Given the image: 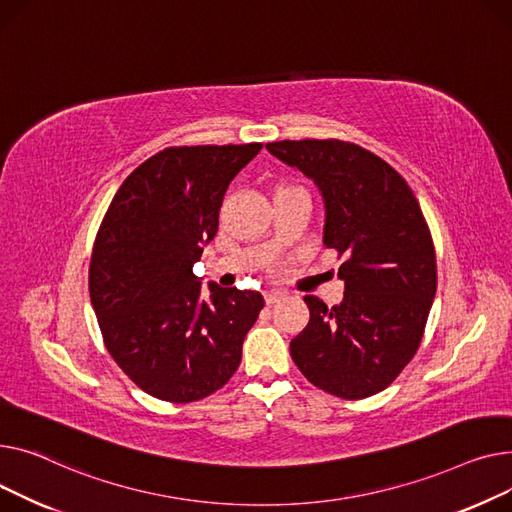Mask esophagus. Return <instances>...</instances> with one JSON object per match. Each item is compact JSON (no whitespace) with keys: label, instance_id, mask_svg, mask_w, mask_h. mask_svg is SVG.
I'll return each mask as SVG.
<instances>
[{"label":"esophagus","instance_id":"esophagus-1","mask_svg":"<svg viewBox=\"0 0 512 512\" xmlns=\"http://www.w3.org/2000/svg\"><path fill=\"white\" fill-rule=\"evenodd\" d=\"M283 297H285V293H283V291H279V289H270V291H266V293H264V299H266V304H268V306H273V304L281 302Z\"/></svg>","mask_w":512,"mask_h":512}]
</instances>
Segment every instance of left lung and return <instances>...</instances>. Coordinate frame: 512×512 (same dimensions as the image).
<instances>
[{"label": "left lung", "mask_w": 512, "mask_h": 512, "mask_svg": "<svg viewBox=\"0 0 512 512\" xmlns=\"http://www.w3.org/2000/svg\"><path fill=\"white\" fill-rule=\"evenodd\" d=\"M324 200L322 244L345 262L343 302L306 295L310 322L289 349L295 366L341 399L380 393L411 362L436 295L432 235L405 179L380 157L341 140L268 142Z\"/></svg>", "instance_id": "1"}]
</instances>
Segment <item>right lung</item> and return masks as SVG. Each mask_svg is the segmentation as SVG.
Wrapping results in <instances>:
<instances>
[{"label":"right lung","instance_id":"add662e5","mask_svg":"<svg viewBox=\"0 0 512 512\" xmlns=\"http://www.w3.org/2000/svg\"><path fill=\"white\" fill-rule=\"evenodd\" d=\"M262 144L165 148L113 196L88 270L105 347L142 390L192 403L215 393L242 362L264 297L194 275L217 235L231 179Z\"/></svg>","mask_w":512,"mask_h":512}]
</instances>
